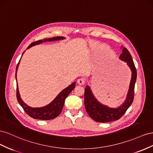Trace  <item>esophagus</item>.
<instances>
[{"instance_id":"esophagus-1","label":"esophagus","mask_w":153,"mask_h":153,"mask_svg":"<svg viewBox=\"0 0 153 153\" xmlns=\"http://www.w3.org/2000/svg\"><path fill=\"white\" fill-rule=\"evenodd\" d=\"M77 82H78V84L82 85L85 84L86 80H85V79H84V78H79V79H77Z\"/></svg>"}]
</instances>
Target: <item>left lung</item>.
<instances>
[{
    "mask_svg": "<svg viewBox=\"0 0 153 153\" xmlns=\"http://www.w3.org/2000/svg\"><path fill=\"white\" fill-rule=\"evenodd\" d=\"M123 53L120 55L119 59L126 62L131 71L128 92L126 99L123 104L118 108H110L100 102L95 98L91 88L87 85L85 90V106L89 116L97 123H108L119 120L131 105L134 99V85L137 79V70L134 67L131 56L125 47H121Z\"/></svg>",
    "mask_w": 153,
    "mask_h": 153,
    "instance_id": "8db88e82",
    "label": "left lung"
}]
</instances>
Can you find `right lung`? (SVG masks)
I'll use <instances>...</instances> for the list:
<instances>
[{
  "label": "right lung",
  "mask_w": 153,
  "mask_h": 153,
  "mask_svg": "<svg viewBox=\"0 0 153 153\" xmlns=\"http://www.w3.org/2000/svg\"><path fill=\"white\" fill-rule=\"evenodd\" d=\"M64 39H65V38L63 36H56L52 38H45V39H43V40H40L33 42L31 44H30L29 46L27 48V49H29L30 47H31L33 46L39 45L43 42H54L57 40H64ZM24 52L25 51L23 52V54ZM20 61L18 65H17V67L16 68V74H15L16 79V72H17V70H18ZM16 85H17L16 98H17V100H18L19 103L20 104V105L23 108L24 110L25 111V113L34 119L48 120L55 119L56 117H57L60 114L63 108L65 100L67 97V96L69 95V94L71 93L72 91V90L74 88V87L76 86V82H72L71 85L67 86L66 88L63 89L57 96H56V98L53 100V101H52L51 102H50L49 104H47V105L45 106L40 107V108H33L28 106L27 104H25L20 97L19 88H18V84L16 83Z\"/></svg>",
  "instance_id": "1"
}]
</instances>
